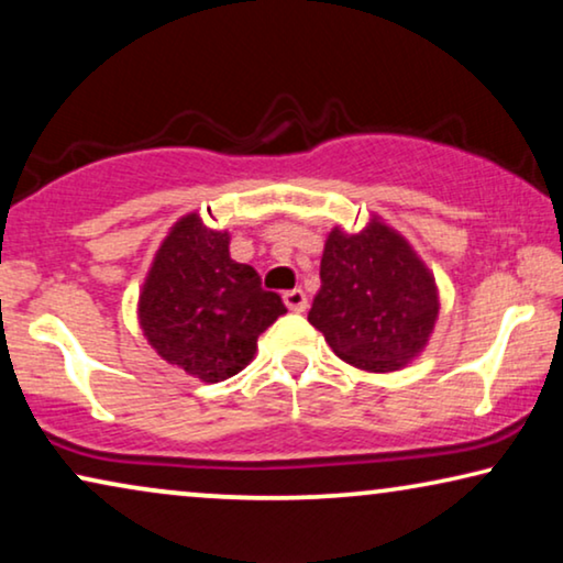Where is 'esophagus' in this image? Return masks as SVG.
I'll use <instances>...</instances> for the list:
<instances>
[{
  "label": "esophagus",
  "instance_id": "esophagus-1",
  "mask_svg": "<svg viewBox=\"0 0 563 563\" xmlns=\"http://www.w3.org/2000/svg\"><path fill=\"white\" fill-rule=\"evenodd\" d=\"M284 305H287L291 312H305L307 310V295L302 289L284 291Z\"/></svg>",
  "mask_w": 563,
  "mask_h": 563
}]
</instances>
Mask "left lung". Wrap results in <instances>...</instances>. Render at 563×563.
Here are the masks:
<instances>
[{"label":"left lung","instance_id":"left-lung-1","mask_svg":"<svg viewBox=\"0 0 563 563\" xmlns=\"http://www.w3.org/2000/svg\"><path fill=\"white\" fill-rule=\"evenodd\" d=\"M438 312L433 272L379 214L358 233L330 230L307 320L338 358L372 374L399 372L426 351Z\"/></svg>","mask_w":563,"mask_h":563}]
</instances>
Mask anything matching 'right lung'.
I'll return each instance as SVG.
<instances>
[{
    "label": "right lung",
    "instance_id": "right-lung-1",
    "mask_svg": "<svg viewBox=\"0 0 563 563\" xmlns=\"http://www.w3.org/2000/svg\"><path fill=\"white\" fill-rule=\"evenodd\" d=\"M287 312L249 264L230 258L228 230L199 212L168 228L137 295L145 341L166 364L205 384L225 382L256 356L258 335Z\"/></svg>",
    "mask_w": 563,
    "mask_h": 563
}]
</instances>
